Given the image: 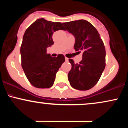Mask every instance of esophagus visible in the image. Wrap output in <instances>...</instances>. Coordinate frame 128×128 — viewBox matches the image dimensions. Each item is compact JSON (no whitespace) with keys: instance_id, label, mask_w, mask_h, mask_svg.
Listing matches in <instances>:
<instances>
[{"instance_id":"obj_1","label":"esophagus","mask_w":128,"mask_h":128,"mask_svg":"<svg viewBox=\"0 0 128 128\" xmlns=\"http://www.w3.org/2000/svg\"><path fill=\"white\" fill-rule=\"evenodd\" d=\"M65 60H66V62H68V58H65Z\"/></svg>"}]
</instances>
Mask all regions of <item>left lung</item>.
Segmentation results:
<instances>
[{
    "label": "left lung",
    "mask_w": 128,
    "mask_h": 128,
    "mask_svg": "<svg viewBox=\"0 0 128 128\" xmlns=\"http://www.w3.org/2000/svg\"><path fill=\"white\" fill-rule=\"evenodd\" d=\"M63 24L75 38V50L83 52L82 60L79 64L68 60L72 64L68 74L70 84L76 90H87L96 84L105 69V46L97 29L86 20H75Z\"/></svg>",
    "instance_id": "1"
}]
</instances>
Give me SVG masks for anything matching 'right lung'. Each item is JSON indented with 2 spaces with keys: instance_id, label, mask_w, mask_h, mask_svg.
Here are the masks:
<instances>
[{
  "instance_id": "add662e5",
  "label": "right lung",
  "mask_w": 128,
  "mask_h": 128,
  "mask_svg": "<svg viewBox=\"0 0 128 128\" xmlns=\"http://www.w3.org/2000/svg\"><path fill=\"white\" fill-rule=\"evenodd\" d=\"M58 30H64L60 22L39 18L24 34L20 48L22 67L29 81L36 88L51 87L56 73L65 61L62 54L52 57L46 53L47 48L54 44L53 34Z\"/></svg>"
}]
</instances>
